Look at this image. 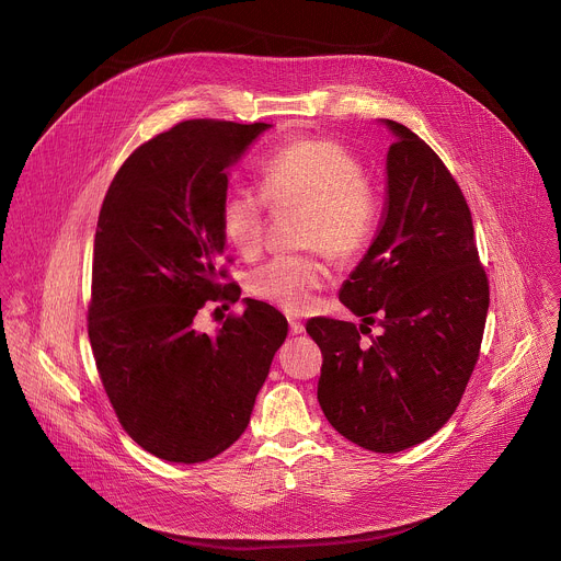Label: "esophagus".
<instances>
[{"instance_id":"esophagus-1","label":"esophagus","mask_w":561,"mask_h":561,"mask_svg":"<svg viewBox=\"0 0 561 561\" xmlns=\"http://www.w3.org/2000/svg\"><path fill=\"white\" fill-rule=\"evenodd\" d=\"M290 333L293 335H301L304 333V324L299 322V319H290Z\"/></svg>"}]
</instances>
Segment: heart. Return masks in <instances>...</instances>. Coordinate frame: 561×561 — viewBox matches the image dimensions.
Wrapping results in <instances>:
<instances>
[{
    "label": "heart",
    "mask_w": 561,
    "mask_h": 561,
    "mask_svg": "<svg viewBox=\"0 0 561 561\" xmlns=\"http://www.w3.org/2000/svg\"><path fill=\"white\" fill-rule=\"evenodd\" d=\"M262 186L275 210H301L299 242L351 262L370 244L379 199L362 159L333 139H299L273 152L262 169ZM226 242L244 257H257L266 242V202L249 191H228L219 204ZM329 282L324 262L282 255L253 271L251 293L286 312H304Z\"/></svg>",
    "instance_id": "heart-1"
}]
</instances>
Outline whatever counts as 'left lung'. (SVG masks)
<instances>
[{"instance_id": "left-lung-1", "label": "left lung", "mask_w": 561, "mask_h": 561, "mask_svg": "<svg viewBox=\"0 0 561 561\" xmlns=\"http://www.w3.org/2000/svg\"><path fill=\"white\" fill-rule=\"evenodd\" d=\"M386 154V210L375 242L340 290L359 329L314 317L317 399L331 426L375 453L433 437L455 413L479 357L489 279L470 208L435 150L404 124ZM382 333L360 342L374 319ZM369 331V330H368Z\"/></svg>"}]
</instances>
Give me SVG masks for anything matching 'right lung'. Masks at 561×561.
<instances>
[{
    "label": "right lung",
    "mask_w": 561,
    "mask_h": 561,
    "mask_svg": "<svg viewBox=\"0 0 561 561\" xmlns=\"http://www.w3.org/2000/svg\"><path fill=\"white\" fill-rule=\"evenodd\" d=\"M266 128L182 122L126 159L100 210L89 337L119 424L159 459L199 463L234 444L288 335L257 299L215 335L195 327L206 301L242 293L224 284L219 204L228 169Z\"/></svg>",
    "instance_id": "right-lung-1"
}]
</instances>
